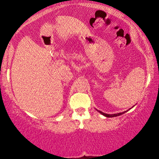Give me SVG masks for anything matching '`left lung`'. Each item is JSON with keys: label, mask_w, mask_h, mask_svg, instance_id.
I'll return each instance as SVG.
<instances>
[{"label": "left lung", "mask_w": 159, "mask_h": 159, "mask_svg": "<svg viewBox=\"0 0 159 159\" xmlns=\"http://www.w3.org/2000/svg\"><path fill=\"white\" fill-rule=\"evenodd\" d=\"M99 113H101V114L102 115H103V116H105L106 117H114V116H119V115H121L123 114H125V113L126 111H124L122 113H118V114H104V113H103L102 111H98Z\"/></svg>", "instance_id": "left-lung-1"}]
</instances>
